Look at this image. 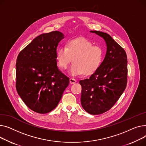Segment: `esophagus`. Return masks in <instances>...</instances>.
Wrapping results in <instances>:
<instances>
[{
	"instance_id": "1",
	"label": "esophagus",
	"mask_w": 146,
	"mask_h": 146,
	"mask_svg": "<svg viewBox=\"0 0 146 146\" xmlns=\"http://www.w3.org/2000/svg\"><path fill=\"white\" fill-rule=\"evenodd\" d=\"M76 82V80H75V79L74 78H70V83L71 84H75Z\"/></svg>"
}]
</instances>
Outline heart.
<instances>
[{
  "mask_svg": "<svg viewBox=\"0 0 146 146\" xmlns=\"http://www.w3.org/2000/svg\"><path fill=\"white\" fill-rule=\"evenodd\" d=\"M104 56L103 49L93 46L91 41L84 38L71 39L65 46L56 50L57 62L62 70H66L72 61L74 63L70 70L72 76L92 75L101 65Z\"/></svg>",
  "mask_w": 146,
  "mask_h": 146,
  "instance_id": "b5f03b06",
  "label": "heart"
}]
</instances>
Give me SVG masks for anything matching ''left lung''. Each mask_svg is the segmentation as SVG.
I'll return each instance as SVG.
<instances>
[{
	"label": "left lung",
	"instance_id": "1",
	"mask_svg": "<svg viewBox=\"0 0 146 146\" xmlns=\"http://www.w3.org/2000/svg\"><path fill=\"white\" fill-rule=\"evenodd\" d=\"M106 41L107 52L98 69L88 79L81 80V102L90 114L104 113L124 91L127 82V57L124 49L107 33L91 31Z\"/></svg>",
	"mask_w": 146,
	"mask_h": 146
}]
</instances>
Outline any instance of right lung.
Masks as SVG:
<instances>
[{"mask_svg": "<svg viewBox=\"0 0 146 146\" xmlns=\"http://www.w3.org/2000/svg\"><path fill=\"white\" fill-rule=\"evenodd\" d=\"M62 33L41 34L19 54L16 64V88L31 110L40 114L53 110L61 100L70 79L57 66L56 48Z\"/></svg>", "mask_w": 146, "mask_h": 146, "instance_id": "right-lung-1", "label": "right lung"}]
</instances>
